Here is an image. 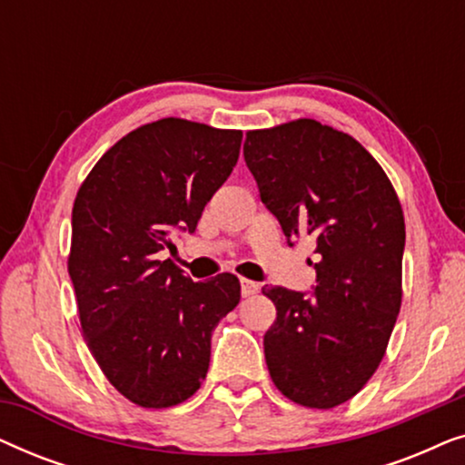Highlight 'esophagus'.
I'll use <instances>...</instances> for the list:
<instances>
[{
	"label": "esophagus",
	"mask_w": 465,
	"mask_h": 465,
	"mask_svg": "<svg viewBox=\"0 0 465 465\" xmlns=\"http://www.w3.org/2000/svg\"><path fill=\"white\" fill-rule=\"evenodd\" d=\"M260 285L256 282H250V279H241V294L243 298H250L253 294H258Z\"/></svg>",
	"instance_id": "esophagus-1"
}]
</instances>
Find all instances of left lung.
Here are the masks:
<instances>
[{"label":"left lung","instance_id":"obj_1","mask_svg":"<svg viewBox=\"0 0 465 465\" xmlns=\"http://www.w3.org/2000/svg\"><path fill=\"white\" fill-rule=\"evenodd\" d=\"M247 169L292 245L315 241L313 294L262 288L277 320L264 334L271 379L292 402L334 409L383 360L402 304L404 215L364 145L311 118L247 131Z\"/></svg>","mask_w":465,"mask_h":465}]
</instances>
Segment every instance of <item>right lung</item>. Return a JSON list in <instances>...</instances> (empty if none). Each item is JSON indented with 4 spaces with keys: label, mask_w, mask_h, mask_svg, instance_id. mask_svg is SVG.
<instances>
[{
    "label": "right lung",
    "mask_w": 465,
    "mask_h": 465,
    "mask_svg": "<svg viewBox=\"0 0 465 465\" xmlns=\"http://www.w3.org/2000/svg\"><path fill=\"white\" fill-rule=\"evenodd\" d=\"M241 131L163 118L112 145L72 212V277L82 334L107 381L133 404L169 409L201 387L212 332L239 304L231 272L193 282L171 260L232 173Z\"/></svg>",
    "instance_id": "add662e5"
}]
</instances>
